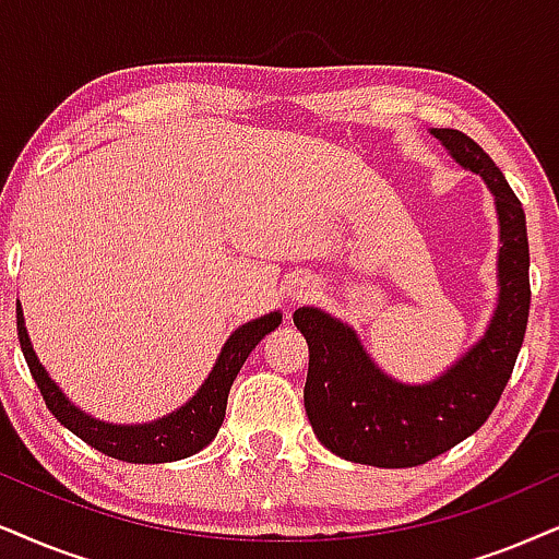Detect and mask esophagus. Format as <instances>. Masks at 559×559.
<instances>
[{
  "label": "esophagus",
  "mask_w": 559,
  "mask_h": 559,
  "mask_svg": "<svg viewBox=\"0 0 559 559\" xmlns=\"http://www.w3.org/2000/svg\"><path fill=\"white\" fill-rule=\"evenodd\" d=\"M309 294H312V286H309L307 281H301V284H296L292 288V299H307Z\"/></svg>",
  "instance_id": "esophagus-1"
}]
</instances>
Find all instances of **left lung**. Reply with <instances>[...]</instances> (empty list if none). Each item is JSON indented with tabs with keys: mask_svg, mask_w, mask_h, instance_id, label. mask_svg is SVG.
Wrapping results in <instances>:
<instances>
[{
	"mask_svg": "<svg viewBox=\"0 0 559 559\" xmlns=\"http://www.w3.org/2000/svg\"><path fill=\"white\" fill-rule=\"evenodd\" d=\"M430 133L496 195L500 294L479 343L428 384H402L371 361L348 324L314 307L294 312L296 330L309 343L304 407L317 438L332 454L384 469L426 464L490 418L513 373L532 304L521 201L475 139L456 129Z\"/></svg>",
	"mask_w": 559,
	"mask_h": 559,
	"instance_id": "1",
	"label": "left lung"
}]
</instances>
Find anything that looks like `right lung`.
<instances>
[{"label": "right lung", "instance_id": "1", "mask_svg": "<svg viewBox=\"0 0 559 559\" xmlns=\"http://www.w3.org/2000/svg\"><path fill=\"white\" fill-rule=\"evenodd\" d=\"M278 324L281 312H271L231 332L229 341L224 343L222 353H218L209 379L203 381L201 390L180 409H175V413H169L154 423H141V426H112V423L92 418V415L76 407L74 402H69L67 394L56 386V381H51L48 371L40 366L38 356H35L31 337H27L25 330L23 309H20L17 301L20 348H23V356L35 384H38L40 394H44L46 407L51 409L53 418L63 428L80 436L92 449L131 464L178 462V459H186L195 454V451H201L203 447H209L224 423L227 397L239 369H242V364L247 361L252 348L263 341L267 332L278 328Z\"/></svg>", "mask_w": 559, "mask_h": 559}]
</instances>
